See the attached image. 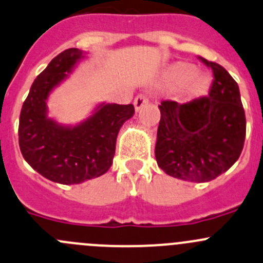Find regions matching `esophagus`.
Listing matches in <instances>:
<instances>
[{
    "label": "esophagus",
    "mask_w": 263,
    "mask_h": 263,
    "mask_svg": "<svg viewBox=\"0 0 263 263\" xmlns=\"http://www.w3.org/2000/svg\"><path fill=\"white\" fill-rule=\"evenodd\" d=\"M147 104H149V98H147L146 95H144V93L137 95L134 100V105H135V109H136V111H139L140 109L144 108V106L147 105Z\"/></svg>",
    "instance_id": "esophagus-1"
}]
</instances>
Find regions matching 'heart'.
<instances>
[{"label": "heart", "instance_id": "1", "mask_svg": "<svg viewBox=\"0 0 263 263\" xmlns=\"http://www.w3.org/2000/svg\"><path fill=\"white\" fill-rule=\"evenodd\" d=\"M167 80L173 87L183 86V92L187 98H199L210 88V77L203 73H196V68L191 64L177 63L170 68Z\"/></svg>", "mask_w": 263, "mask_h": 263}]
</instances>
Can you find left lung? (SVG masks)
I'll list each match as a JSON object with an SVG mask.
<instances>
[{
	"label": "left lung",
	"mask_w": 263,
	"mask_h": 263,
	"mask_svg": "<svg viewBox=\"0 0 263 263\" xmlns=\"http://www.w3.org/2000/svg\"><path fill=\"white\" fill-rule=\"evenodd\" d=\"M198 59L212 70L208 96L183 104L160 103L155 158L172 177L207 182L240 157L247 122L235 80L220 64Z\"/></svg>",
	"instance_id": "1"
}]
</instances>
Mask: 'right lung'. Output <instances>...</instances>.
<instances>
[{
	"instance_id": "add662e5",
	"label": "right lung",
	"mask_w": 263,
	"mask_h": 263,
	"mask_svg": "<svg viewBox=\"0 0 263 263\" xmlns=\"http://www.w3.org/2000/svg\"><path fill=\"white\" fill-rule=\"evenodd\" d=\"M81 58L82 51L74 47L55 56L35 78L20 111L23 157L43 177L63 185L104 175L113 163L119 128L135 113L132 104H103L91 118L76 127L59 126L47 118L48 93Z\"/></svg>"
}]
</instances>
